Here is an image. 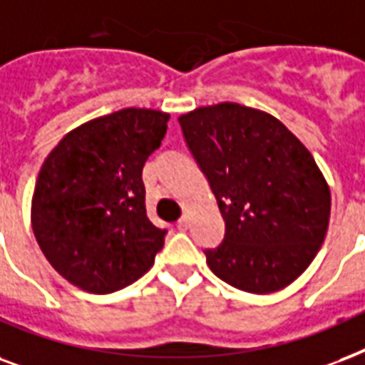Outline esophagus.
<instances>
[{"instance_id": "1", "label": "esophagus", "mask_w": 365, "mask_h": 365, "mask_svg": "<svg viewBox=\"0 0 365 365\" xmlns=\"http://www.w3.org/2000/svg\"><path fill=\"white\" fill-rule=\"evenodd\" d=\"M188 227H190V221H188V217H180L179 222H177V228H179V230H188Z\"/></svg>"}]
</instances>
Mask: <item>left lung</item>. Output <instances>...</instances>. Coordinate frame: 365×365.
I'll list each match as a JSON object with an SVG mask.
<instances>
[{"label":"left lung","instance_id":"8db88e82","mask_svg":"<svg viewBox=\"0 0 365 365\" xmlns=\"http://www.w3.org/2000/svg\"><path fill=\"white\" fill-rule=\"evenodd\" d=\"M180 129L225 219L209 268L247 293H272L301 276L326 238L331 194L314 158L287 127L238 103L202 106Z\"/></svg>","mask_w":365,"mask_h":365}]
</instances>
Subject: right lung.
I'll use <instances>...</instances> for the list:
<instances>
[{
  "mask_svg": "<svg viewBox=\"0 0 365 365\" xmlns=\"http://www.w3.org/2000/svg\"><path fill=\"white\" fill-rule=\"evenodd\" d=\"M168 121L160 110H118L72 129L45 158L32 197L34 236L76 287L114 293L154 264L168 230L146 217L143 168Z\"/></svg>",
  "mask_w": 365,
  "mask_h": 365,
  "instance_id": "add662e5",
  "label": "right lung"
}]
</instances>
